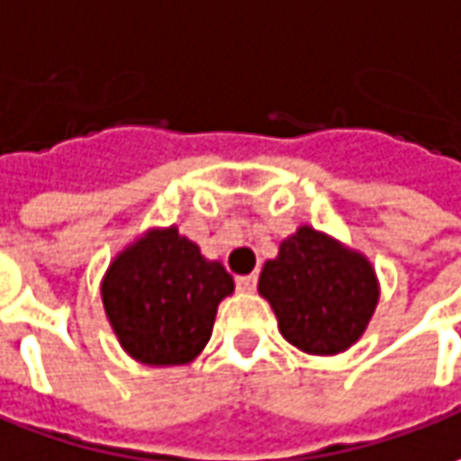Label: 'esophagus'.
Masks as SVG:
<instances>
[{"label": "esophagus", "mask_w": 461, "mask_h": 461, "mask_svg": "<svg viewBox=\"0 0 461 461\" xmlns=\"http://www.w3.org/2000/svg\"><path fill=\"white\" fill-rule=\"evenodd\" d=\"M254 286H257V275L237 276V289L240 292H254Z\"/></svg>", "instance_id": "1"}]
</instances>
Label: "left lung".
I'll use <instances>...</instances> for the list:
<instances>
[{"instance_id": "1", "label": "left lung", "mask_w": 461, "mask_h": 461, "mask_svg": "<svg viewBox=\"0 0 461 461\" xmlns=\"http://www.w3.org/2000/svg\"><path fill=\"white\" fill-rule=\"evenodd\" d=\"M259 294L275 309L286 342L304 354L347 352L362 339L379 304V279L359 249L302 224L259 275Z\"/></svg>"}]
</instances>
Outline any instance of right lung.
I'll list each match as a JSON object with an SVG mask.
<instances>
[{"label":"right lung","mask_w":461,"mask_h":461,"mask_svg":"<svg viewBox=\"0 0 461 461\" xmlns=\"http://www.w3.org/2000/svg\"><path fill=\"white\" fill-rule=\"evenodd\" d=\"M99 292L119 347L134 362L179 366L204 352L234 279L172 224L141 231L117 252Z\"/></svg>","instance_id":"right-lung-1"}]
</instances>
